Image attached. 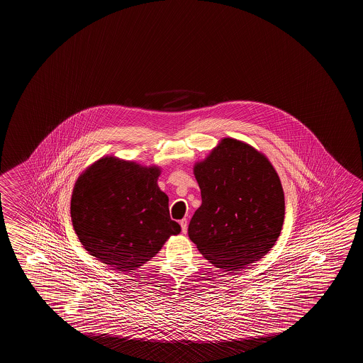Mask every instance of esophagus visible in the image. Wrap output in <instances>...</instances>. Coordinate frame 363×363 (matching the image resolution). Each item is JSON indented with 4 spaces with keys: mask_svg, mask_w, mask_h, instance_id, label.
<instances>
[{
    "mask_svg": "<svg viewBox=\"0 0 363 363\" xmlns=\"http://www.w3.org/2000/svg\"><path fill=\"white\" fill-rule=\"evenodd\" d=\"M179 224H181V229H182V233L186 234L187 233V224H189V221L187 219H182L179 221Z\"/></svg>",
    "mask_w": 363,
    "mask_h": 363,
    "instance_id": "obj_1",
    "label": "esophagus"
}]
</instances>
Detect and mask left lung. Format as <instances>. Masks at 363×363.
<instances>
[{
  "instance_id": "1",
  "label": "left lung",
  "mask_w": 363,
  "mask_h": 363,
  "mask_svg": "<svg viewBox=\"0 0 363 363\" xmlns=\"http://www.w3.org/2000/svg\"><path fill=\"white\" fill-rule=\"evenodd\" d=\"M194 174L202 203L189 237L215 267L235 272L266 256L285 219V196L267 157L250 144L224 138Z\"/></svg>"
}]
</instances>
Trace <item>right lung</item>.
I'll return each mask as SVG.
<instances>
[{"mask_svg":"<svg viewBox=\"0 0 363 363\" xmlns=\"http://www.w3.org/2000/svg\"><path fill=\"white\" fill-rule=\"evenodd\" d=\"M161 168L113 155L79 174L71 200L72 224L84 250L118 271L135 269L153 258L171 235L168 196L157 184Z\"/></svg>","mask_w":363,"mask_h":363,"instance_id":"add662e5","label":"right lung"}]
</instances>
